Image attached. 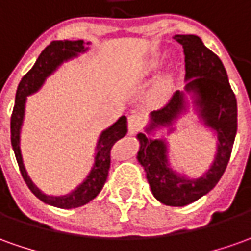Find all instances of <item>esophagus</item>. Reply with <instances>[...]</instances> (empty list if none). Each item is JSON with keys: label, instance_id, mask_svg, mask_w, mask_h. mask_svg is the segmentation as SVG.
Wrapping results in <instances>:
<instances>
[{"label": "esophagus", "instance_id": "esophagus-1", "mask_svg": "<svg viewBox=\"0 0 251 251\" xmlns=\"http://www.w3.org/2000/svg\"><path fill=\"white\" fill-rule=\"evenodd\" d=\"M146 124V115L141 112H133L132 115L127 119V125H129V133L134 134L139 130H141V127Z\"/></svg>", "mask_w": 251, "mask_h": 251}]
</instances>
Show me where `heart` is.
<instances>
[{
    "label": "heart",
    "instance_id": "obj_1",
    "mask_svg": "<svg viewBox=\"0 0 251 251\" xmlns=\"http://www.w3.org/2000/svg\"><path fill=\"white\" fill-rule=\"evenodd\" d=\"M154 99L156 101H163L166 99V86L165 83H159L154 92Z\"/></svg>",
    "mask_w": 251,
    "mask_h": 251
}]
</instances>
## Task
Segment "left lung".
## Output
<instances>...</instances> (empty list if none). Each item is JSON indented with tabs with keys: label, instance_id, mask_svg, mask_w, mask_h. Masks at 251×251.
Returning <instances> with one entry per match:
<instances>
[{
	"label": "left lung",
	"instance_id": "1",
	"mask_svg": "<svg viewBox=\"0 0 251 251\" xmlns=\"http://www.w3.org/2000/svg\"><path fill=\"white\" fill-rule=\"evenodd\" d=\"M183 45L185 56L187 92H194L195 105L204 125L217 133V154L207 173L188 180L173 172L168 163V147L163 140L148 139L139 133L140 150L137 159L147 173V180L154 197L168 206H185L198 201L211 191L226 172L231 158L238 129L236 97L228 82L226 68L219 56L204 47L197 35H175ZM185 111L183 92H176L162 108L151 112V124L147 133L159 126H172L180 114Z\"/></svg>",
	"mask_w": 251,
	"mask_h": 251
}]
</instances>
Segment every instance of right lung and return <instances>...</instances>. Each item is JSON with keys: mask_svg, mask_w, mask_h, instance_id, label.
Instances as JSON below:
<instances>
[{"mask_svg": "<svg viewBox=\"0 0 251 251\" xmlns=\"http://www.w3.org/2000/svg\"><path fill=\"white\" fill-rule=\"evenodd\" d=\"M89 44V42H88ZM85 42L82 40L76 41H52L48 45L35 61L32 68L25 74L22 81L19 83L18 90H16V99H15V105L11 117V143L13 152L18 161L19 169L23 180L27 184L32 194L41 199L42 202L48 204H52L60 209H73V207H79L83 204L89 203L92 199L99 195V192L103 188L104 183L107 180L110 165H111V150L114 144L121 140L126 133H127V119L126 117L121 118L105 129L100 139L97 141V152L95 156V165L90 170L89 176L81 185H78L73 192L63 197H49L42 194L30 180L27 176L23 161H22V154H20V146H19V139H20V127L23 124V117H25V97L31 95L34 92L40 89L41 85L53 73L56 68L60 66L63 61L68 60L71 57H75L78 53L85 52Z\"/></svg>", "mask_w": 251, "mask_h": 251, "instance_id": "1", "label": "right lung"}]
</instances>
